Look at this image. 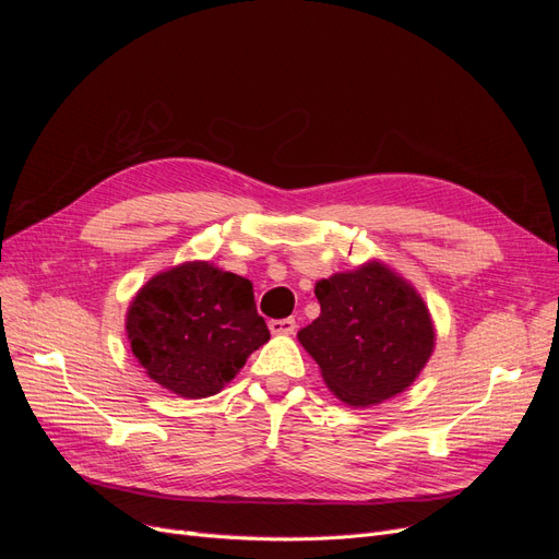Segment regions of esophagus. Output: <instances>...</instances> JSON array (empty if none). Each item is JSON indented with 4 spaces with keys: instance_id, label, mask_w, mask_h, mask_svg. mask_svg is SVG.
<instances>
[{
    "instance_id": "34e87169",
    "label": "esophagus",
    "mask_w": 559,
    "mask_h": 559,
    "mask_svg": "<svg viewBox=\"0 0 559 559\" xmlns=\"http://www.w3.org/2000/svg\"><path fill=\"white\" fill-rule=\"evenodd\" d=\"M267 326H270V333H275V335H292L296 331V321L292 317L270 319Z\"/></svg>"
}]
</instances>
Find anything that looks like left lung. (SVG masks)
<instances>
[{
    "label": "left lung",
    "instance_id": "left-lung-1",
    "mask_svg": "<svg viewBox=\"0 0 559 559\" xmlns=\"http://www.w3.org/2000/svg\"><path fill=\"white\" fill-rule=\"evenodd\" d=\"M321 314L298 331L331 392L349 403H382L411 386L433 352V321L413 286L370 261L314 286Z\"/></svg>",
    "mask_w": 559,
    "mask_h": 559
}]
</instances>
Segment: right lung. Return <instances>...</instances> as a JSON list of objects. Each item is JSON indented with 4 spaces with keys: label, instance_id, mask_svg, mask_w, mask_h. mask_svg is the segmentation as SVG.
I'll use <instances>...</instances> for the list:
<instances>
[{
    "label": "right lung",
    "instance_id": "right-lung-1",
    "mask_svg": "<svg viewBox=\"0 0 559 559\" xmlns=\"http://www.w3.org/2000/svg\"><path fill=\"white\" fill-rule=\"evenodd\" d=\"M126 329L146 376L183 399L222 392L270 341L251 282L207 261L151 277L130 302Z\"/></svg>",
    "mask_w": 559,
    "mask_h": 559
}]
</instances>
